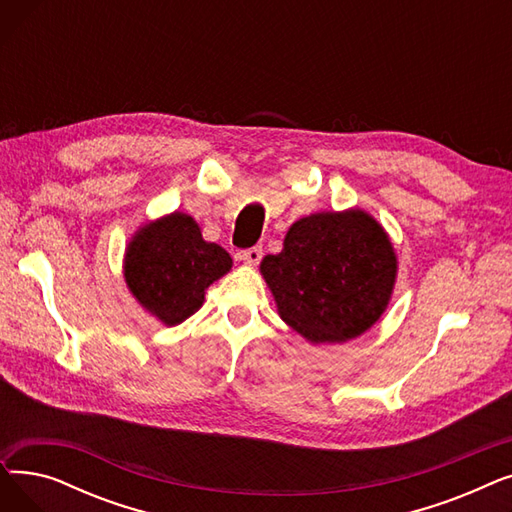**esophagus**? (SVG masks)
I'll return each mask as SVG.
<instances>
[{"instance_id": "esophagus-1", "label": "esophagus", "mask_w": 512, "mask_h": 512, "mask_svg": "<svg viewBox=\"0 0 512 512\" xmlns=\"http://www.w3.org/2000/svg\"><path fill=\"white\" fill-rule=\"evenodd\" d=\"M261 257H263V249L261 247H251L247 251H242V255H240V259L245 261L247 265H257L261 261Z\"/></svg>"}]
</instances>
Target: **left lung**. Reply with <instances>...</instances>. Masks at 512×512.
Listing matches in <instances>:
<instances>
[{
	"label": "left lung",
	"instance_id": "left-lung-1",
	"mask_svg": "<svg viewBox=\"0 0 512 512\" xmlns=\"http://www.w3.org/2000/svg\"><path fill=\"white\" fill-rule=\"evenodd\" d=\"M261 274L292 330L315 344L342 342L384 313L396 255L365 211L315 213L290 226L282 253L267 255Z\"/></svg>",
	"mask_w": 512,
	"mask_h": 512
}]
</instances>
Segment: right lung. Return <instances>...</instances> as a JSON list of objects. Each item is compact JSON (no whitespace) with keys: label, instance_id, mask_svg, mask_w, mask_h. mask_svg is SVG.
I'll use <instances>...</instances> for the list:
<instances>
[{"label":"right lung","instance_id":"right-lung-1","mask_svg":"<svg viewBox=\"0 0 512 512\" xmlns=\"http://www.w3.org/2000/svg\"><path fill=\"white\" fill-rule=\"evenodd\" d=\"M230 267V255L215 242L203 240L191 215L176 211L132 238L124 278L149 313L166 326H176L203 305L205 288Z\"/></svg>","mask_w":512,"mask_h":512}]
</instances>
